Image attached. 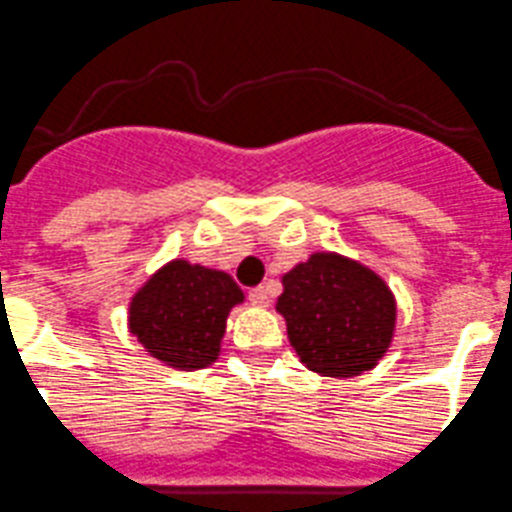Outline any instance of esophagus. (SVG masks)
I'll return each instance as SVG.
<instances>
[{
  "mask_svg": "<svg viewBox=\"0 0 512 512\" xmlns=\"http://www.w3.org/2000/svg\"><path fill=\"white\" fill-rule=\"evenodd\" d=\"M248 301H251L253 306H269L271 301V294L266 286H256V289L248 291Z\"/></svg>",
  "mask_w": 512,
  "mask_h": 512,
  "instance_id": "esophagus-1",
  "label": "esophagus"
}]
</instances>
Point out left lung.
<instances>
[{
  "instance_id": "left-lung-1",
  "label": "left lung",
  "mask_w": 512,
  "mask_h": 512,
  "mask_svg": "<svg viewBox=\"0 0 512 512\" xmlns=\"http://www.w3.org/2000/svg\"><path fill=\"white\" fill-rule=\"evenodd\" d=\"M276 311L291 347L324 377H357L382 359L392 342V291L367 266L337 253H314L284 276Z\"/></svg>"
}]
</instances>
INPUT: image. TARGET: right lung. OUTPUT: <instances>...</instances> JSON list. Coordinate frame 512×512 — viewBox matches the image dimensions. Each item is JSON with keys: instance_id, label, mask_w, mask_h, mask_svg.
Wrapping results in <instances>:
<instances>
[{"instance_id": "add662e5", "label": "right lung", "mask_w": 512, "mask_h": 512, "mask_svg": "<svg viewBox=\"0 0 512 512\" xmlns=\"http://www.w3.org/2000/svg\"><path fill=\"white\" fill-rule=\"evenodd\" d=\"M243 291L223 271L173 261L163 266L130 304V332L155 359L175 369L216 362L228 311Z\"/></svg>"}]
</instances>
